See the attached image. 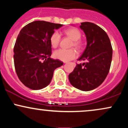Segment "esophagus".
<instances>
[{
  "instance_id": "obj_1",
  "label": "esophagus",
  "mask_w": 128,
  "mask_h": 128,
  "mask_svg": "<svg viewBox=\"0 0 128 128\" xmlns=\"http://www.w3.org/2000/svg\"><path fill=\"white\" fill-rule=\"evenodd\" d=\"M65 63H67V62H65Z\"/></svg>"
}]
</instances>
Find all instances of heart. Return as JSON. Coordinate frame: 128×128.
<instances>
[{
    "label": "heart",
    "instance_id": "heart-1",
    "mask_svg": "<svg viewBox=\"0 0 128 128\" xmlns=\"http://www.w3.org/2000/svg\"><path fill=\"white\" fill-rule=\"evenodd\" d=\"M64 34L73 41L72 46L75 47L77 49L80 48L82 43L79 40L81 37V33L78 29L75 28H71L64 30ZM61 36L58 31H55L50 36V43L52 48H56L59 44ZM76 52L74 49H62L56 50L54 52V57L56 59L66 62L75 58Z\"/></svg>",
    "mask_w": 128,
    "mask_h": 128
}]
</instances>
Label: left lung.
Masks as SVG:
<instances>
[{"label": "left lung", "mask_w": 128, "mask_h": 128, "mask_svg": "<svg viewBox=\"0 0 128 128\" xmlns=\"http://www.w3.org/2000/svg\"><path fill=\"white\" fill-rule=\"evenodd\" d=\"M80 28L86 39V46L68 79L74 87L88 92L102 84L109 73L112 56V49L107 34L94 23H81Z\"/></svg>", "instance_id": "obj_1"}]
</instances>
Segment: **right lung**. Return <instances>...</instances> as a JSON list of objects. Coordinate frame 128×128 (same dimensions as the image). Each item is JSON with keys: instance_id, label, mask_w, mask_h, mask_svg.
<instances>
[{"instance_id": "right-lung-1", "label": "right lung", "mask_w": 128, "mask_h": 128, "mask_svg": "<svg viewBox=\"0 0 128 128\" xmlns=\"http://www.w3.org/2000/svg\"><path fill=\"white\" fill-rule=\"evenodd\" d=\"M63 24L34 21L22 29L14 48V61L19 79L26 86L41 90L50 83L54 70L63 62L50 58V36Z\"/></svg>"}]
</instances>
